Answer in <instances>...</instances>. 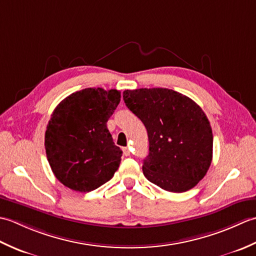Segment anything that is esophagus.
<instances>
[{
    "label": "esophagus",
    "instance_id": "obj_1",
    "mask_svg": "<svg viewBox=\"0 0 256 256\" xmlns=\"http://www.w3.org/2000/svg\"><path fill=\"white\" fill-rule=\"evenodd\" d=\"M123 154H124L125 156H130V155H131V153H130V150L126 148H123Z\"/></svg>",
    "mask_w": 256,
    "mask_h": 256
}]
</instances>
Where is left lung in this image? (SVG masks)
Listing matches in <instances>:
<instances>
[{
	"label": "left lung",
	"instance_id": "obj_1",
	"mask_svg": "<svg viewBox=\"0 0 256 256\" xmlns=\"http://www.w3.org/2000/svg\"><path fill=\"white\" fill-rule=\"evenodd\" d=\"M123 99L148 130L150 153L143 162L144 176L170 192L194 188L212 160L214 136L202 108L166 88L125 90Z\"/></svg>",
	"mask_w": 256,
	"mask_h": 256
}]
</instances>
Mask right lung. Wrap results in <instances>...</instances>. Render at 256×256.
I'll return each mask as SVG.
<instances>
[{
    "mask_svg": "<svg viewBox=\"0 0 256 256\" xmlns=\"http://www.w3.org/2000/svg\"><path fill=\"white\" fill-rule=\"evenodd\" d=\"M121 92L86 88L70 94L54 110L45 133L46 155L54 175L64 186L89 192L110 180L122 150L106 128Z\"/></svg>",
    "mask_w": 256,
    "mask_h": 256,
    "instance_id": "obj_1",
    "label": "right lung"
}]
</instances>
